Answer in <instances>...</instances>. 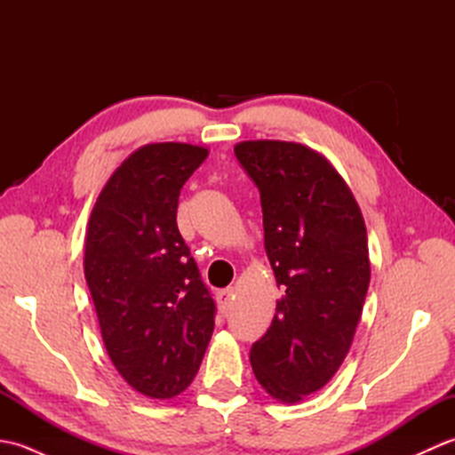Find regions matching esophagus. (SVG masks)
I'll use <instances>...</instances> for the list:
<instances>
[{"instance_id":"1","label":"esophagus","mask_w":455,"mask_h":455,"mask_svg":"<svg viewBox=\"0 0 455 455\" xmlns=\"http://www.w3.org/2000/svg\"><path fill=\"white\" fill-rule=\"evenodd\" d=\"M233 299H235V289L228 287V289H222V291L217 293V301L222 313H228L230 307H233Z\"/></svg>"}]
</instances>
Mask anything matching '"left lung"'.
Returning a JSON list of instances; mask_svg holds the SVG:
<instances>
[{
    "mask_svg": "<svg viewBox=\"0 0 455 455\" xmlns=\"http://www.w3.org/2000/svg\"><path fill=\"white\" fill-rule=\"evenodd\" d=\"M235 154L259 189L275 315L250 363L269 397L295 404L350 352L371 264L360 205L324 154L301 142L244 140Z\"/></svg>",
    "mask_w": 455,
    "mask_h": 455,
    "instance_id": "1",
    "label": "left lung"
}]
</instances>
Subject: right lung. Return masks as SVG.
<instances>
[{
    "label": "right lung",
    "mask_w": 455,
    "mask_h": 455,
    "mask_svg": "<svg viewBox=\"0 0 455 455\" xmlns=\"http://www.w3.org/2000/svg\"><path fill=\"white\" fill-rule=\"evenodd\" d=\"M207 156L199 144H144L105 181L85 228L84 274L105 350L150 399L189 387L215 326L176 222L183 183Z\"/></svg>",
    "instance_id": "add662e5"
}]
</instances>
